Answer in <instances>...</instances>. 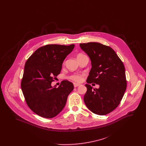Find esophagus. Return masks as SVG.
Listing matches in <instances>:
<instances>
[{"instance_id":"esophagus-1","label":"esophagus","mask_w":146,"mask_h":146,"mask_svg":"<svg viewBox=\"0 0 146 146\" xmlns=\"http://www.w3.org/2000/svg\"><path fill=\"white\" fill-rule=\"evenodd\" d=\"M81 86V84H77V83H74V87L75 88H76V87H78V86Z\"/></svg>"}]
</instances>
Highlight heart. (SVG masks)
I'll list each match as a JSON object with an SVG mask.
<instances>
[{"instance_id":"obj_1","label":"heart","mask_w":146,"mask_h":146,"mask_svg":"<svg viewBox=\"0 0 146 146\" xmlns=\"http://www.w3.org/2000/svg\"><path fill=\"white\" fill-rule=\"evenodd\" d=\"M82 55L81 54H80L77 55L79 56V55ZM69 78L76 81V82H81L82 80V77L81 75L80 74H73V75H72L69 77Z\"/></svg>"}]
</instances>
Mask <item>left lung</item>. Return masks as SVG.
<instances>
[{
    "label": "left lung",
    "instance_id": "obj_1",
    "mask_svg": "<svg viewBox=\"0 0 146 146\" xmlns=\"http://www.w3.org/2000/svg\"><path fill=\"white\" fill-rule=\"evenodd\" d=\"M90 57L92 68L86 84L84 97L87 107L92 113L104 115L113 111L121 101L127 88L125 67L115 52L110 47L96 42L80 44ZM100 86L97 89L89 85Z\"/></svg>",
    "mask_w": 146,
    "mask_h": 146
}]
</instances>
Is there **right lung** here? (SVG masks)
I'll list each match as a JSON object with an SVG mask.
<instances>
[{
  "mask_svg": "<svg viewBox=\"0 0 146 146\" xmlns=\"http://www.w3.org/2000/svg\"><path fill=\"white\" fill-rule=\"evenodd\" d=\"M74 47V44L46 45L36 50L26 62L21 87L28 106L36 114L51 118L64 108L74 88L73 83L64 80L56 88L51 82Z\"/></svg>",
  "mask_w": 146,
  "mask_h": 146,
  "instance_id": "1",
  "label": "right lung"
}]
</instances>
